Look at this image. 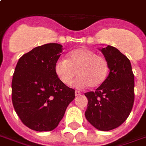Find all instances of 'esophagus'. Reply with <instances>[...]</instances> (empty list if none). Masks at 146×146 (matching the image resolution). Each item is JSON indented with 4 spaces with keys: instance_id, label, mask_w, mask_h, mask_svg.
Here are the masks:
<instances>
[{
    "instance_id": "34e87169",
    "label": "esophagus",
    "mask_w": 146,
    "mask_h": 146,
    "mask_svg": "<svg viewBox=\"0 0 146 146\" xmlns=\"http://www.w3.org/2000/svg\"><path fill=\"white\" fill-rule=\"evenodd\" d=\"M80 95V92L78 91V90H76V91H75V96H76V97H78Z\"/></svg>"
}]
</instances>
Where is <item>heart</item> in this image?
<instances>
[{"instance_id":"1","label":"heart","mask_w":146,"mask_h":146,"mask_svg":"<svg viewBox=\"0 0 146 146\" xmlns=\"http://www.w3.org/2000/svg\"><path fill=\"white\" fill-rule=\"evenodd\" d=\"M55 72L59 80L70 86L76 76V86L84 88H98L104 84L109 74V63L105 57L85 47L76 48L68 54L66 60L55 65Z\"/></svg>"}]
</instances>
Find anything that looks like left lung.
<instances>
[{
  "mask_svg": "<svg viewBox=\"0 0 146 146\" xmlns=\"http://www.w3.org/2000/svg\"><path fill=\"white\" fill-rule=\"evenodd\" d=\"M109 63L110 73L103 85L84 95L88 100L85 117L100 131H110L125 122L135 99V80L130 60L117 48H99Z\"/></svg>",
  "mask_w": 146,
  "mask_h": 146,
  "instance_id": "1",
  "label": "left lung"
}]
</instances>
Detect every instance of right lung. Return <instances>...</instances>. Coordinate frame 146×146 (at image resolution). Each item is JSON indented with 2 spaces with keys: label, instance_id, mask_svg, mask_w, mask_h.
Returning <instances> with one entry per match:
<instances>
[{
  "label": "right lung",
  "instance_id": "right-lung-1",
  "mask_svg": "<svg viewBox=\"0 0 146 146\" xmlns=\"http://www.w3.org/2000/svg\"><path fill=\"white\" fill-rule=\"evenodd\" d=\"M62 50L58 43L45 44L24 54L16 65L13 106L22 123L32 130L55 129L75 98V90L62 84L55 72Z\"/></svg>",
  "mask_w": 146,
  "mask_h": 146
}]
</instances>
